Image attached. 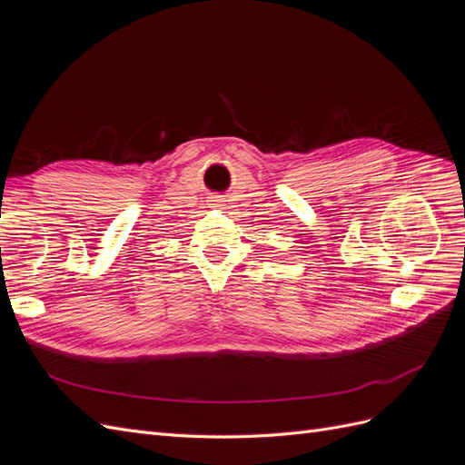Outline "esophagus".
<instances>
[{"label":"esophagus","mask_w":465,"mask_h":465,"mask_svg":"<svg viewBox=\"0 0 465 465\" xmlns=\"http://www.w3.org/2000/svg\"><path fill=\"white\" fill-rule=\"evenodd\" d=\"M213 202H215V205H217V207H219V205H221V203H219V200H213Z\"/></svg>","instance_id":"1"}]
</instances>
